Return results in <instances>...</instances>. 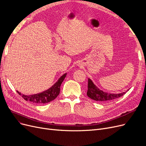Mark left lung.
<instances>
[{"mask_svg":"<svg viewBox=\"0 0 146 146\" xmlns=\"http://www.w3.org/2000/svg\"><path fill=\"white\" fill-rule=\"evenodd\" d=\"M88 89L87 92V95L88 97L93 99V100L100 102H109L114 100V99H117L122 95H124L127 91L129 90V89H128L126 92H124L118 94L105 92L97 88L90 79H88Z\"/></svg>","mask_w":146,"mask_h":146,"instance_id":"obj_1","label":"left lung"}]
</instances>
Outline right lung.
<instances>
[{"instance_id": "add662e5", "label": "right lung", "mask_w": 146, "mask_h": 146, "mask_svg": "<svg viewBox=\"0 0 146 146\" xmlns=\"http://www.w3.org/2000/svg\"><path fill=\"white\" fill-rule=\"evenodd\" d=\"M66 75L67 73H65L61 76L57 82L55 83L54 85H53L48 90L44 91L41 93L31 95H25L21 94L18 91H17V92L19 94V95H21L22 97L27 101H28L38 104L48 103L53 101L54 99H55L59 95L60 91V86L61 85V83L63 82L64 79H65Z\"/></svg>"}]
</instances>
